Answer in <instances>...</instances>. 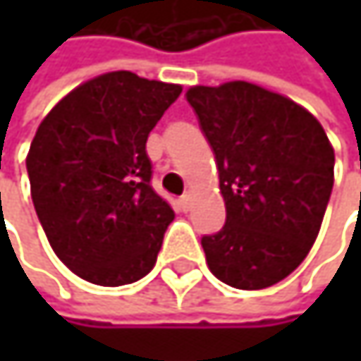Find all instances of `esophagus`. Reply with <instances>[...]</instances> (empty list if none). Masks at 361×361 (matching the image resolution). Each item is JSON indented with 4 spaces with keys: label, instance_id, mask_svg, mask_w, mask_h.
<instances>
[{
    "label": "esophagus",
    "instance_id": "1",
    "mask_svg": "<svg viewBox=\"0 0 361 361\" xmlns=\"http://www.w3.org/2000/svg\"><path fill=\"white\" fill-rule=\"evenodd\" d=\"M192 200H194V194H192V192H185V194L180 198L181 209H183V211H188V209L192 207Z\"/></svg>",
    "mask_w": 361,
    "mask_h": 361
}]
</instances>
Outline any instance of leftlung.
Returning a JSON list of instances; mask_svg holds the SVG:
<instances>
[{
	"label": "left lung",
	"instance_id": "left-lung-1",
	"mask_svg": "<svg viewBox=\"0 0 361 361\" xmlns=\"http://www.w3.org/2000/svg\"><path fill=\"white\" fill-rule=\"evenodd\" d=\"M185 98L215 152L226 200V226L200 240L209 269L234 288H267L318 238L334 150L312 112L247 81L196 85Z\"/></svg>",
	"mask_w": 361,
	"mask_h": 361
}]
</instances>
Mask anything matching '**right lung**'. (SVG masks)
<instances>
[{
  "mask_svg": "<svg viewBox=\"0 0 361 361\" xmlns=\"http://www.w3.org/2000/svg\"><path fill=\"white\" fill-rule=\"evenodd\" d=\"M180 94V85L114 71L41 121L27 157L31 196L51 249L79 278L123 286L154 267L173 209L150 183L146 142Z\"/></svg>",
  "mask_w": 361,
  "mask_h": 361,
  "instance_id": "1",
  "label": "right lung"
}]
</instances>
